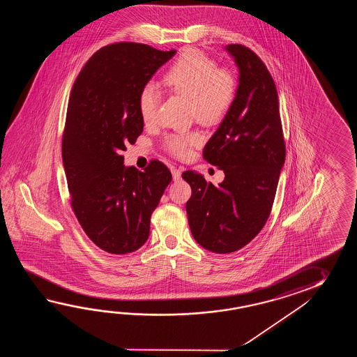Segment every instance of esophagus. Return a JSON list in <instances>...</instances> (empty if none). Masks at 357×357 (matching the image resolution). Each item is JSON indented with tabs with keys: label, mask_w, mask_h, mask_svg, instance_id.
I'll return each instance as SVG.
<instances>
[{
	"label": "esophagus",
	"mask_w": 357,
	"mask_h": 357,
	"mask_svg": "<svg viewBox=\"0 0 357 357\" xmlns=\"http://www.w3.org/2000/svg\"><path fill=\"white\" fill-rule=\"evenodd\" d=\"M181 169H178V168H174L172 169V177H174V180H180L181 178Z\"/></svg>",
	"instance_id": "esophagus-1"
}]
</instances>
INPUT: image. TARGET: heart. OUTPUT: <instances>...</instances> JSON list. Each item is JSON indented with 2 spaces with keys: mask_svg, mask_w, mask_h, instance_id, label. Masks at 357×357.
<instances>
[{
  "mask_svg": "<svg viewBox=\"0 0 357 357\" xmlns=\"http://www.w3.org/2000/svg\"><path fill=\"white\" fill-rule=\"evenodd\" d=\"M163 82L169 91L190 100V112L197 121L212 125L220 121L234 103L236 82L226 70L197 50H188L169 68ZM160 105V89L146 83L139 91L137 107L145 123L157 120ZM200 142L197 132L172 134L166 139L168 151L177 157H186L191 146Z\"/></svg>",
  "mask_w": 357,
  "mask_h": 357,
  "instance_id": "b5f03b06",
  "label": "heart"
}]
</instances>
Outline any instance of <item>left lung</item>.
I'll return each mask as SVG.
<instances>
[{"mask_svg":"<svg viewBox=\"0 0 357 357\" xmlns=\"http://www.w3.org/2000/svg\"><path fill=\"white\" fill-rule=\"evenodd\" d=\"M238 68L234 103L205 145L204 160L225 172L218 186L186 171L190 229L206 250L228 254L243 248L264 227L284 165L278 94L263 61L248 47H225Z\"/></svg>","mask_w":357,"mask_h":357,"instance_id":"1","label":"left lung"}]
</instances>
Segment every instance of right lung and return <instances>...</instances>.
<instances>
[{"label":"right lung","mask_w":357,"mask_h":357,"mask_svg":"<svg viewBox=\"0 0 357 357\" xmlns=\"http://www.w3.org/2000/svg\"><path fill=\"white\" fill-rule=\"evenodd\" d=\"M175 54L140 43L103 47L70 93L62 162L71 205L85 234L107 252L128 254L144 245L153 211L172 180L160 160L143 172L126 167L121 152L143 132L139 91Z\"/></svg>","instance_id":"add662e5"}]
</instances>
